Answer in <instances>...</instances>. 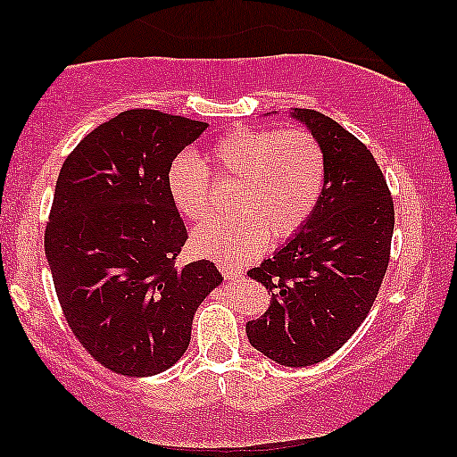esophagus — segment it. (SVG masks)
Returning a JSON list of instances; mask_svg holds the SVG:
<instances>
[{
	"mask_svg": "<svg viewBox=\"0 0 457 457\" xmlns=\"http://www.w3.org/2000/svg\"><path fill=\"white\" fill-rule=\"evenodd\" d=\"M220 272L227 281H237L243 277V270L239 266H233V264H220Z\"/></svg>",
	"mask_w": 457,
	"mask_h": 457,
	"instance_id": "obj_1",
	"label": "esophagus"
}]
</instances>
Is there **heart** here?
I'll use <instances>...</instances> for the list:
<instances>
[{"label": "heart", "instance_id": "b5f03b06", "mask_svg": "<svg viewBox=\"0 0 457 457\" xmlns=\"http://www.w3.org/2000/svg\"><path fill=\"white\" fill-rule=\"evenodd\" d=\"M207 163L222 178H237L230 218L195 228L193 250L220 262H245L272 239L294 235L315 210L325 182V157L306 129L237 128L216 140ZM171 204L188 220L210 210L212 176L204 159L182 151L165 174Z\"/></svg>", "mask_w": 457, "mask_h": 457}]
</instances>
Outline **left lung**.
<instances>
[{"label":"left lung","instance_id":"left-lung-1","mask_svg":"<svg viewBox=\"0 0 457 457\" xmlns=\"http://www.w3.org/2000/svg\"><path fill=\"white\" fill-rule=\"evenodd\" d=\"M289 117L321 146L325 182L308 220L247 272L272 298L245 334L275 363L306 367L334 354L365 321L388 266L395 207L363 142L319 111L292 109Z\"/></svg>","mask_w":457,"mask_h":457}]
</instances>
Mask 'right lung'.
Wrapping results in <instances>:
<instances>
[{
	"mask_svg": "<svg viewBox=\"0 0 457 457\" xmlns=\"http://www.w3.org/2000/svg\"><path fill=\"white\" fill-rule=\"evenodd\" d=\"M205 121L132 109L92 129L62 163L46 258L81 346L121 376L170 370L193 317L222 283L214 262L176 266L188 239L165 174Z\"/></svg>",
	"mask_w": 457,
	"mask_h": 457,
	"instance_id": "add662e5",
	"label": "right lung"
}]
</instances>
